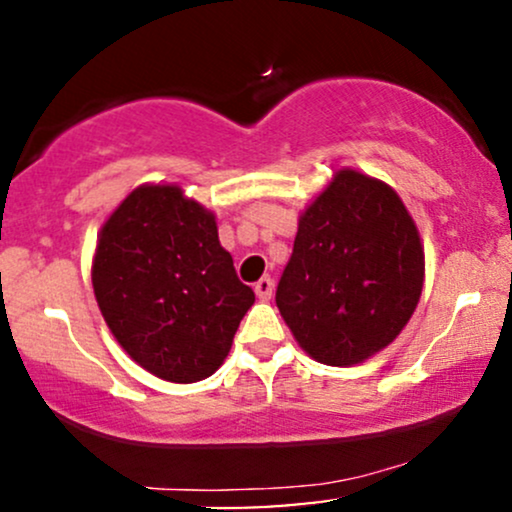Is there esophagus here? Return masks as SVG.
<instances>
[{
	"label": "esophagus",
	"mask_w": 512,
	"mask_h": 512,
	"mask_svg": "<svg viewBox=\"0 0 512 512\" xmlns=\"http://www.w3.org/2000/svg\"><path fill=\"white\" fill-rule=\"evenodd\" d=\"M255 293H257V298H260V301H269V298H272V293H274V279H272V276H262V279L255 284Z\"/></svg>",
	"instance_id": "obj_1"
}]
</instances>
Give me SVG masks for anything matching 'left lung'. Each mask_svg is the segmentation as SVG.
I'll use <instances>...</instances> for the list:
<instances>
[{
    "mask_svg": "<svg viewBox=\"0 0 512 512\" xmlns=\"http://www.w3.org/2000/svg\"><path fill=\"white\" fill-rule=\"evenodd\" d=\"M419 228L390 185L354 168L298 216L276 308L301 349L325 366H356L397 339L424 289Z\"/></svg>",
    "mask_w": 512,
    "mask_h": 512,
    "instance_id": "obj_1",
    "label": "left lung"
}]
</instances>
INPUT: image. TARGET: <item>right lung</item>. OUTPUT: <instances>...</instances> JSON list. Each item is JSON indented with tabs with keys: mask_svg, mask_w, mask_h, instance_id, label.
Segmentation results:
<instances>
[{
	"mask_svg": "<svg viewBox=\"0 0 512 512\" xmlns=\"http://www.w3.org/2000/svg\"><path fill=\"white\" fill-rule=\"evenodd\" d=\"M91 281L129 358L182 385L219 370L255 303L221 248L214 211L161 182L134 187L105 219Z\"/></svg>",
	"mask_w": 512,
	"mask_h": 512,
	"instance_id": "add662e5",
	"label": "right lung"
}]
</instances>
